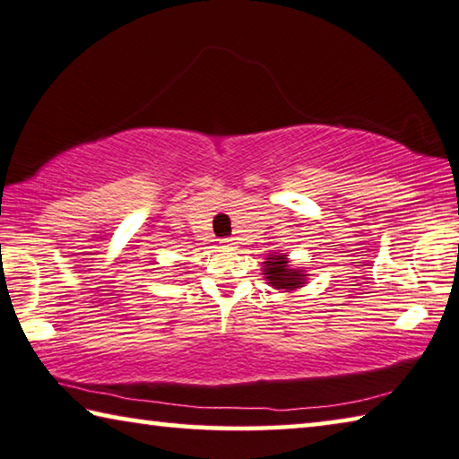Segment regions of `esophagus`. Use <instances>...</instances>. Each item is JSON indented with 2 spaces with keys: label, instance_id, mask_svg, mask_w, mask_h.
<instances>
[{
  "label": "esophagus",
  "instance_id": "34e87169",
  "mask_svg": "<svg viewBox=\"0 0 459 459\" xmlns=\"http://www.w3.org/2000/svg\"><path fill=\"white\" fill-rule=\"evenodd\" d=\"M234 244H236L234 238H223V239H221V246H223V247H230V246H234Z\"/></svg>",
  "mask_w": 459,
  "mask_h": 459
}]
</instances>
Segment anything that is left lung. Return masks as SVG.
I'll list each match as a JSON object with an SVG mask.
<instances>
[{"label":"left lung","mask_w":459,"mask_h":459,"mask_svg":"<svg viewBox=\"0 0 459 459\" xmlns=\"http://www.w3.org/2000/svg\"><path fill=\"white\" fill-rule=\"evenodd\" d=\"M264 274L270 287L276 290H295L305 284V270L292 268L287 254H270L264 262Z\"/></svg>","instance_id":"8db88e82"}]
</instances>
